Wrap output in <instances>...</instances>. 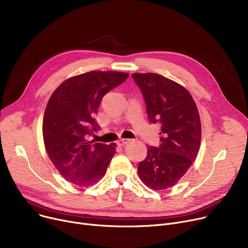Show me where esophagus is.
<instances>
[{
    "instance_id": "obj_1",
    "label": "esophagus",
    "mask_w": 248,
    "mask_h": 248,
    "mask_svg": "<svg viewBox=\"0 0 248 248\" xmlns=\"http://www.w3.org/2000/svg\"><path fill=\"white\" fill-rule=\"evenodd\" d=\"M131 140H128V139H122V140H120L119 141H117V145L119 146H121V147H124V146H125L127 142Z\"/></svg>"
}]
</instances>
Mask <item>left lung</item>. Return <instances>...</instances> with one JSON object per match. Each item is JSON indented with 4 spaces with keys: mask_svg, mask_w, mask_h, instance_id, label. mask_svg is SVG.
Here are the masks:
<instances>
[{
    "mask_svg": "<svg viewBox=\"0 0 248 248\" xmlns=\"http://www.w3.org/2000/svg\"><path fill=\"white\" fill-rule=\"evenodd\" d=\"M151 124L161 125L160 146L149 147L138 174L153 190L174 186L196 158L201 141L199 112L188 90L157 73H134Z\"/></svg>",
    "mask_w": 248,
    "mask_h": 248,
    "instance_id": "1",
    "label": "left lung"
}]
</instances>
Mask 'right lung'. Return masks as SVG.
Segmentation results:
<instances>
[{
    "mask_svg": "<svg viewBox=\"0 0 248 248\" xmlns=\"http://www.w3.org/2000/svg\"><path fill=\"white\" fill-rule=\"evenodd\" d=\"M128 77L115 71H91L69 78L51 95L43 119V139L59 173L80 187L101 179L115 153V144L87 140L99 125L94 114L102 97Z\"/></svg>",
    "mask_w": 248,
    "mask_h": 248,
    "instance_id": "1",
    "label": "right lung"
}]
</instances>
